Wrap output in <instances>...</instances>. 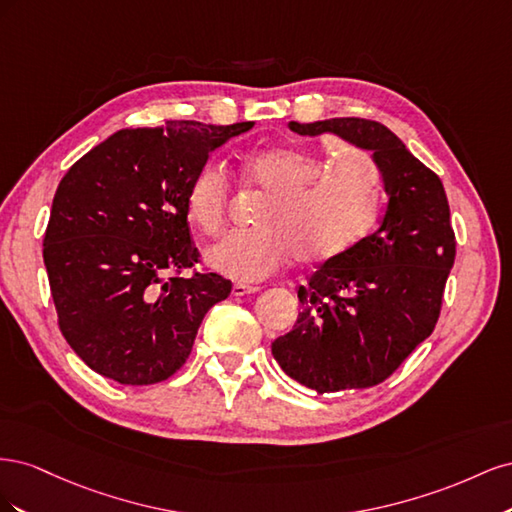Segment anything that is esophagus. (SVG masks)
I'll list each match as a JSON object with an SVG mask.
<instances>
[{
    "mask_svg": "<svg viewBox=\"0 0 512 512\" xmlns=\"http://www.w3.org/2000/svg\"><path fill=\"white\" fill-rule=\"evenodd\" d=\"M258 290H260V286L243 284V282H237L235 286H232V294H235V297H245V294H254V292H258Z\"/></svg>",
    "mask_w": 512,
    "mask_h": 512,
    "instance_id": "obj_1",
    "label": "esophagus"
}]
</instances>
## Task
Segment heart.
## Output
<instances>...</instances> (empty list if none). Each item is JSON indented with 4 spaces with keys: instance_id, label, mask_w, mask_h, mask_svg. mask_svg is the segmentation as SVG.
<instances>
[{
    "instance_id": "b5f03b06",
    "label": "heart",
    "mask_w": 512,
    "mask_h": 512,
    "mask_svg": "<svg viewBox=\"0 0 512 512\" xmlns=\"http://www.w3.org/2000/svg\"><path fill=\"white\" fill-rule=\"evenodd\" d=\"M243 179L271 194L258 211L260 228L228 232L205 252L213 271L239 282L262 280L299 256L312 265L342 258L380 218L378 166L335 138L247 153ZM228 198V168L209 160L188 183L185 213L203 235H215L224 226Z\"/></svg>"
}]
</instances>
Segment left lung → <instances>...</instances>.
<instances>
[{
	"label": "left lung",
	"mask_w": 512,
	"mask_h": 512,
	"mask_svg": "<svg viewBox=\"0 0 512 512\" xmlns=\"http://www.w3.org/2000/svg\"><path fill=\"white\" fill-rule=\"evenodd\" d=\"M301 136L335 134L371 153L389 196L382 224L299 286L301 312L271 344L286 374L318 395L389 378L436 327L455 232L440 177L378 121H290Z\"/></svg>",
	"instance_id": "left-lung-1"
}]
</instances>
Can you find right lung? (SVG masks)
<instances>
[{"instance_id": "obj_1", "label": "right lung", "mask_w": 512, "mask_h": 512, "mask_svg": "<svg viewBox=\"0 0 512 512\" xmlns=\"http://www.w3.org/2000/svg\"><path fill=\"white\" fill-rule=\"evenodd\" d=\"M254 128L179 121L119 130L59 181L44 232V267L59 329L96 374L143 386L188 359L209 309L230 294L198 262L185 190L209 153Z\"/></svg>"}]
</instances>
